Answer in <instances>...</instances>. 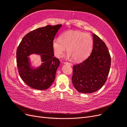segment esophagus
<instances>
[{"label":"esophagus","mask_w":127,"mask_h":127,"mask_svg":"<svg viewBox=\"0 0 127 127\" xmlns=\"http://www.w3.org/2000/svg\"><path fill=\"white\" fill-rule=\"evenodd\" d=\"M64 64H68L69 65H70V66H72V64L70 63H64Z\"/></svg>","instance_id":"esophagus-1"}]
</instances>
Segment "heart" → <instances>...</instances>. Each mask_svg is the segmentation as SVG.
Masks as SVG:
<instances>
[{"label": "heart", "instance_id": "b5f03b06", "mask_svg": "<svg viewBox=\"0 0 127 127\" xmlns=\"http://www.w3.org/2000/svg\"><path fill=\"white\" fill-rule=\"evenodd\" d=\"M93 46L92 37L89 33L77 31H69L63 33L60 39H55L52 47L55 55L60 58L66 50L67 57L75 61L83 60L90 55Z\"/></svg>", "mask_w": 127, "mask_h": 127}]
</instances>
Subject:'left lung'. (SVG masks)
<instances>
[{"mask_svg":"<svg viewBox=\"0 0 127 127\" xmlns=\"http://www.w3.org/2000/svg\"><path fill=\"white\" fill-rule=\"evenodd\" d=\"M93 48L87 59L73 66L72 82L80 93L97 91L106 81L111 66V57L106 44L95 34H92Z\"/></svg>","mask_w":127,"mask_h":127,"instance_id":"8db88e82","label":"left lung"}]
</instances>
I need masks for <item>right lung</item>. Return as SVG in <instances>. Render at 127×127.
Segmentation results:
<instances>
[{"instance_id": "right-lung-1", "label": "right lung", "mask_w": 127, "mask_h": 127, "mask_svg": "<svg viewBox=\"0 0 127 127\" xmlns=\"http://www.w3.org/2000/svg\"><path fill=\"white\" fill-rule=\"evenodd\" d=\"M62 25H47L34 30L23 38L16 52L17 66L22 79L34 89L45 90L50 87L56 77L60 61L54 57L52 42ZM40 55L42 63L32 64L29 56Z\"/></svg>"}]
</instances>
